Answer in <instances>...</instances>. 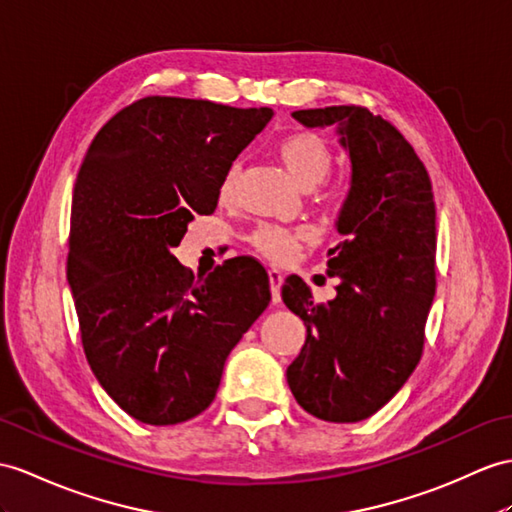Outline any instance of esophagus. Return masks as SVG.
<instances>
[{"label": "esophagus", "instance_id": "34e87169", "mask_svg": "<svg viewBox=\"0 0 512 512\" xmlns=\"http://www.w3.org/2000/svg\"><path fill=\"white\" fill-rule=\"evenodd\" d=\"M282 282H284L282 273H280L278 269H269V286H271V299H273V304H280V302H282V295H280Z\"/></svg>", "mask_w": 512, "mask_h": 512}]
</instances>
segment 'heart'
Returning a JSON list of instances; mask_svg holds the SVG:
<instances>
[{
    "label": "heart",
    "mask_w": 512,
    "mask_h": 512,
    "mask_svg": "<svg viewBox=\"0 0 512 512\" xmlns=\"http://www.w3.org/2000/svg\"><path fill=\"white\" fill-rule=\"evenodd\" d=\"M278 158L282 167L289 171L299 189L310 191L328 178L332 169V147L321 134L313 130H299L278 143ZM243 165L236 160L226 171L221 180L219 195L221 199H230L236 191V184L241 180ZM247 243L252 245L258 256L273 265H284L299 252V249L310 243V232L304 228H282V226H263L254 228L247 236Z\"/></svg>",
    "instance_id": "1"
}]
</instances>
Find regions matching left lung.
Wrapping results in <instances>:
<instances>
[{
	"instance_id": "1",
	"label": "left lung",
	"mask_w": 512,
	"mask_h": 512,
	"mask_svg": "<svg viewBox=\"0 0 512 512\" xmlns=\"http://www.w3.org/2000/svg\"><path fill=\"white\" fill-rule=\"evenodd\" d=\"M308 128L332 126L350 149L352 186L330 249L332 302H315L299 278L282 299L306 326L302 352L286 369L306 413L332 423L371 417L417 367L436 291V210L421 158L391 121L365 106L295 110Z\"/></svg>"
}]
</instances>
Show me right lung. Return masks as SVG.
<instances>
[{
    "mask_svg": "<svg viewBox=\"0 0 512 512\" xmlns=\"http://www.w3.org/2000/svg\"><path fill=\"white\" fill-rule=\"evenodd\" d=\"M271 108L149 95L97 132L71 204L67 280L86 360L136 421L173 426L213 404L232 347L269 306L267 273L230 258L206 278L171 254Z\"/></svg>",
    "mask_w": 512,
    "mask_h": 512,
    "instance_id": "obj_1",
    "label": "right lung"
}]
</instances>
